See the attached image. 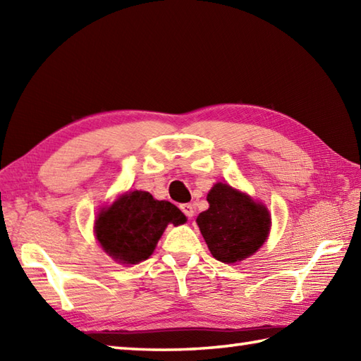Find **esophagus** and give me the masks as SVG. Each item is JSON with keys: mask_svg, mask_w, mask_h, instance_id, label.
<instances>
[{"mask_svg": "<svg viewBox=\"0 0 361 361\" xmlns=\"http://www.w3.org/2000/svg\"><path fill=\"white\" fill-rule=\"evenodd\" d=\"M180 208H181V211H183V212H185V216H186V217H189V219H190V217L194 216V212H195V211H194V206L190 204V203H185V204H181Z\"/></svg>", "mask_w": 361, "mask_h": 361, "instance_id": "esophagus-1", "label": "esophagus"}]
</instances>
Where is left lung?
Instances as JSON below:
<instances>
[{
  "instance_id": "1",
  "label": "left lung",
  "mask_w": 361,
  "mask_h": 361,
  "mask_svg": "<svg viewBox=\"0 0 361 361\" xmlns=\"http://www.w3.org/2000/svg\"><path fill=\"white\" fill-rule=\"evenodd\" d=\"M209 209L197 217L211 255L224 264L240 262L262 247L270 214L247 194L217 183L208 194Z\"/></svg>"
}]
</instances>
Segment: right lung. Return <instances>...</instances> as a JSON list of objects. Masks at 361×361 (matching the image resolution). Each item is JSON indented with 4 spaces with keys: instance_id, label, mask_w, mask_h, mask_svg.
Here are the masks:
<instances>
[{
    "instance_id": "right-lung-1",
    "label": "right lung",
    "mask_w": 361,
    "mask_h": 361,
    "mask_svg": "<svg viewBox=\"0 0 361 361\" xmlns=\"http://www.w3.org/2000/svg\"><path fill=\"white\" fill-rule=\"evenodd\" d=\"M186 217L171 202H159L145 190L119 197L96 220V237L105 252L121 264L147 259L169 224L178 226Z\"/></svg>"
}]
</instances>
